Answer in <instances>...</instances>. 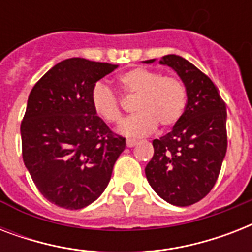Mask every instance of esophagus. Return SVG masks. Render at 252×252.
Returning a JSON list of instances; mask_svg holds the SVG:
<instances>
[{
    "instance_id": "34e87169",
    "label": "esophagus",
    "mask_w": 252,
    "mask_h": 252,
    "mask_svg": "<svg viewBox=\"0 0 252 252\" xmlns=\"http://www.w3.org/2000/svg\"><path fill=\"white\" fill-rule=\"evenodd\" d=\"M136 144H137L136 140H126V146H128V148H132V146H134Z\"/></svg>"
}]
</instances>
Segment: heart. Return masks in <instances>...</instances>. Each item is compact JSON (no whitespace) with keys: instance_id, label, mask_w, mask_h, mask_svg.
Here are the masks:
<instances>
[{"instance_id":"b5f03b06","label":"heart","mask_w":252,"mask_h":252,"mask_svg":"<svg viewBox=\"0 0 252 252\" xmlns=\"http://www.w3.org/2000/svg\"><path fill=\"white\" fill-rule=\"evenodd\" d=\"M119 85L128 98L137 99L138 114L120 126L126 137H141L152 133L157 126L168 129L182 119L187 103V90L178 77L162 76L153 69L137 66L123 73ZM91 106L99 118L110 124H119L124 118V106L116 91L103 82L91 89Z\"/></svg>"}]
</instances>
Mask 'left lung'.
<instances>
[{"instance_id": "obj_1", "label": "left lung", "mask_w": 252, "mask_h": 252, "mask_svg": "<svg viewBox=\"0 0 252 252\" xmlns=\"http://www.w3.org/2000/svg\"><path fill=\"white\" fill-rule=\"evenodd\" d=\"M161 64L179 74L187 104L171 132L153 140L146 179L167 203L188 207L205 197L220 175L227 149L226 104L211 78L186 59L167 55Z\"/></svg>"}]
</instances>
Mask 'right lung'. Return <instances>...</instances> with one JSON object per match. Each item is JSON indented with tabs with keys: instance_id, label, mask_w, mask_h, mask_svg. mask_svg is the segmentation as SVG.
Instances as JSON below:
<instances>
[{
	"instance_id": "right-lung-1",
	"label": "right lung",
	"mask_w": 252,
	"mask_h": 252,
	"mask_svg": "<svg viewBox=\"0 0 252 252\" xmlns=\"http://www.w3.org/2000/svg\"><path fill=\"white\" fill-rule=\"evenodd\" d=\"M118 65L73 57L56 64L30 93L21 123L22 157L33 183L57 207L81 209L111 179L126 138L91 106V89Z\"/></svg>"
}]
</instances>
